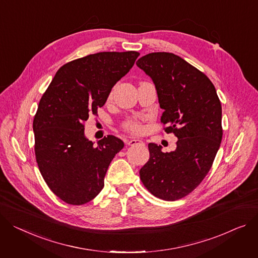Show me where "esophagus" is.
Returning <instances> with one entry per match:
<instances>
[{
    "label": "esophagus",
    "instance_id": "34e87169",
    "mask_svg": "<svg viewBox=\"0 0 258 258\" xmlns=\"http://www.w3.org/2000/svg\"><path fill=\"white\" fill-rule=\"evenodd\" d=\"M128 145L130 146H138V145L144 146L145 143L142 140H139V139H132V140L128 141Z\"/></svg>",
    "mask_w": 258,
    "mask_h": 258
}]
</instances>
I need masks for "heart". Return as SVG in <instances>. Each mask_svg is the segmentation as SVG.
Masks as SVG:
<instances>
[{"label": "heart", "instance_id": "heart-1", "mask_svg": "<svg viewBox=\"0 0 258 258\" xmlns=\"http://www.w3.org/2000/svg\"><path fill=\"white\" fill-rule=\"evenodd\" d=\"M125 127L133 132V133H140L142 127H141V124L138 122V121H128L126 124H125Z\"/></svg>", "mask_w": 258, "mask_h": 258}]
</instances>
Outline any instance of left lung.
<instances>
[{"label":"left lung","instance_id":"left-lung-1","mask_svg":"<svg viewBox=\"0 0 258 258\" xmlns=\"http://www.w3.org/2000/svg\"><path fill=\"white\" fill-rule=\"evenodd\" d=\"M136 64L156 86L165 132L178 139L170 152L148 144L150 158L140 178L152 195L174 201L191 193L212 168L223 135L221 102L211 80L179 56L150 53Z\"/></svg>","mask_w":258,"mask_h":258}]
</instances>
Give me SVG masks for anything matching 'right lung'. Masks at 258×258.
<instances>
[{"label":"right lung","instance_id":"add662e5","mask_svg":"<svg viewBox=\"0 0 258 258\" xmlns=\"http://www.w3.org/2000/svg\"><path fill=\"white\" fill-rule=\"evenodd\" d=\"M139 55L101 51L68 62L39 101L33 121L36 161L48 187L68 204L82 205L98 195L110 163L124 146L112 135L94 145L84 122L106 104Z\"/></svg>","mask_w":258,"mask_h":258}]
</instances>
